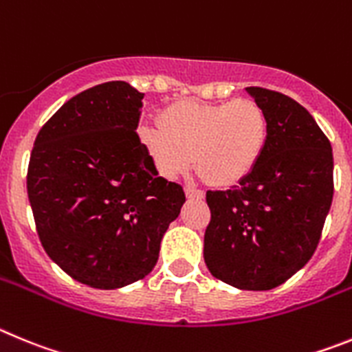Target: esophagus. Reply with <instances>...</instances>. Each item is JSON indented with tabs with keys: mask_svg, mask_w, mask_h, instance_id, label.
I'll return each mask as SVG.
<instances>
[{
	"mask_svg": "<svg viewBox=\"0 0 352 352\" xmlns=\"http://www.w3.org/2000/svg\"><path fill=\"white\" fill-rule=\"evenodd\" d=\"M186 196H188V198L201 199L205 196V192L201 191V189H196V188H191V186H186Z\"/></svg>",
	"mask_w": 352,
	"mask_h": 352,
	"instance_id": "esophagus-1",
	"label": "esophagus"
}]
</instances>
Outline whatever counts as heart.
<instances>
[{
	"mask_svg": "<svg viewBox=\"0 0 352 352\" xmlns=\"http://www.w3.org/2000/svg\"><path fill=\"white\" fill-rule=\"evenodd\" d=\"M160 126H142L138 135L160 175L188 172L195 156L201 175L214 186H233L261 161L268 119L254 100L196 103L180 101L161 112Z\"/></svg>",
	"mask_w": 352,
	"mask_h": 352,
	"instance_id": "obj_1",
	"label": "heart"
}]
</instances>
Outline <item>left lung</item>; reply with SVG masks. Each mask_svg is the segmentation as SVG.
Segmentation results:
<instances>
[{
    "label": "left lung",
    "instance_id": "left-lung-1",
    "mask_svg": "<svg viewBox=\"0 0 352 352\" xmlns=\"http://www.w3.org/2000/svg\"><path fill=\"white\" fill-rule=\"evenodd\" d=\"M268 119V142L245 179L207 191L205 263L239 289L268 291L312 258L333 199V154L314 117L286 94L247 87Z\"/></svg>",
    "mask_w": 352,
    "mask_h": 352
}]
</instances>
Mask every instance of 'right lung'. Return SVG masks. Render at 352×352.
<instances>
[{"mask_svg":"<svg viewBox=\"0 0 352 352\" xmlns=\"http://www.w3.org/2000/svg\"><path fill=\"white\" fill-rule=\"evenodd\" d=\"M144 93L105 82L38 131L28 196L43 249L75 280L116 289L144 278L186 195L157 175L137 128Z\"/></svg>","mask_w":352,"mask_h":352,"instance_id":"add662e5","label":"right lung"}]
</instances>
